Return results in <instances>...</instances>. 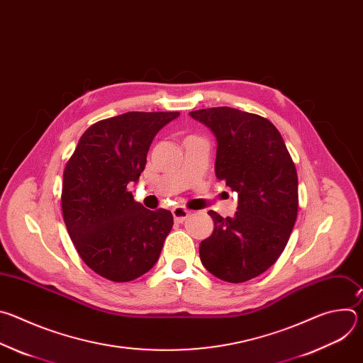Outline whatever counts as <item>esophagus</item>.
<instances>
[{"mask_svg": "<svg viewBox=\"0 0 363 363\" xmlns=\"http://www.w3.org/2000/svg\"><path fill=\"white\" fill-rule=\"evenodd\" d=\"M189 214L191 213L186 208H184V206H175V208L172 210V216L177 223H184L189 217Z\"/></svg>", "mask_w": 363, "mask_h": 363, "instance_id": "esophagus-1", "label": "esophagus"}]
</instances>
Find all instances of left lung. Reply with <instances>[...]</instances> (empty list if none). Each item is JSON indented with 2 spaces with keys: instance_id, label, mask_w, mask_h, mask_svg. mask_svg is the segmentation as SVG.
<instances>
[{
  "instance_id": "1",
  "label": "left lung",
  "mask_w": 363,
  "mask_h": 363,
  "mask_svg": "<svg viewBox=\"0 0 363 363\" xmlns=\"http://www.w3.org/2000/svg\"><path fill=\"white\" fill-rule=\"evenodd\" d=\"M217 139L216 175L238 194L234 217L216 211L199 244L202 266L228 283L263 274L283 252L297 218V172L276 126L254 113L211 108L189 113Z\"/></svg>"
}]
</instances>
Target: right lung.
<instances>
[{"label": "right lung", "instance_id": "obj_1", "mask_svg": "<svg viewBox=\"0 0 363 363\" xmlns=\"http://www.w3.org/2000/svg\"><path fill=\"white\" fill-rule=\"evenodd\" d=\"M179 112H128L91 125L63 174L62 208L82 260L99 276L132 281L158 262L174 225L168 210L149 211L128 191L146 165L157 133Z\"/></svg>", "mask_w": 363, "mask_h": 363}]
</instances>
